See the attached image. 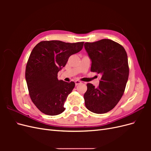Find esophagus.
I'll list each match as a JSON object with an SVG mask.
<instances>
[{"label": "esophagus", "mask_w": 151, "mask_h": 151, "mask_svg": "<svg viewBox=\"0 0 151 151\" xmlns=\"http://www.w3.org/2000/svg\"><path fill=\"white\" fill-rule=\"evenodd\" d=\"M81 83V82L79 81H75V84H76V86L79 85V84H80Z\"/></svg>", "instance_id": "1"}]
</instances>
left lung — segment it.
Listing matches in <instances>:
<instances>
[{"instance_id": "left-lung-1", "label": "left lung", "mask_w": 151, "mask_h": 151, "mask_svg": "<svg viewBox=\"0 0 151 151\" xmlns=\"http://www.w3.org/2000/svg\"><path fill=\"white\" fill-rule=\"evenodd\" d=\"M92 61L91 71L101 74L98 88L87 84L86 107L94 113H107L119 102L129 78L127 54L121 45L109 39L84 43Z\"/></svg>"}]
</instances>
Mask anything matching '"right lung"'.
<instances>
[{"mask_svg":"<svg viewBox=\"0 0 151 151\" xmlns=\"http://www.w3.org/2000/svg\"><path fill=\"white\" fill-rule=\"evenodd\" d=\"M84 42L42 41L32 50L25 77L29 96L40 111L54 116L65 110V100L75 87L74 82L57 79L58 72L72 55L83 49Z\"/></svg>","mask_w":151,"mask_h":151,"instance_id":"add662e5","label":"right lung"}]
</instances>
